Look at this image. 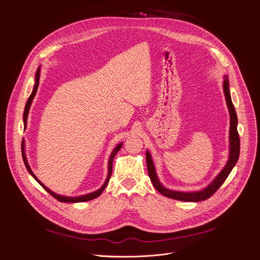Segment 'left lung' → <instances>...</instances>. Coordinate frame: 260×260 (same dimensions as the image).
Here are the masks:
<instances>
[{"label":"left lung","instance_id":"left-lung-1","mask_svg":"<svg viewBox=\"0 0 260 260\" xmlns=\"http://www.w3.org/2000/svg\"><path fill=\"white\" fill-rule=\"evenodd\" d=\"M222 86H223V93H224V97H225V101H226V105H228L230 117H231L230 156H229V160H228L225 166L219 172V175L212 181V183L210 185H208V187H206L205 189H203L201 191H197V192L172 191V190H168L165 187H163L161 185V183L159 182L157 175H156L155 168H154V163L152 161L151 155H150L149 151H147L146 152V160H147V168H148V174H149L150 180H151L154 188L163 196L168 197L170 199H176L179 201H186V202H199V201L206 200V199L210 198L220 188V186L224 183V181L231 174L232 169L236 165V163L239 159V155H240V138H239L238 129H237L238 117H237V113H236L235 107L232 102L231 93H230V89H229L230 83H229V79H228L226 75L224 76Z\"/></svg>","mask_w":260,"mask_h":260}]
</instances>
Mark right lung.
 <instances>
[{
  "mask_svg": "<svg viewBox=\"0 0 260 260\" xmlns=\"http://www.w3.org/2000/svg\"><path fill=\"white\" fill-rule=\"evenodd\" d=\"M40 73H41V68L39 67L38 70H37V73H36V82H35V86H34V90H32V93L31 95L29 96L27 102H26V105H25V108H24V113H23V121H24V127L26 128V122H27V116H28V111H29V108H30V105L32 103V100L37 94V91H38V86H39V83H40ZM122 144L123 143H120L118 144L115 149L112 151L111 155H110V158H109V161H108V176H107V179L104 183V185L97 191L93 192V193H90V194H86V195H83V196H79V197H66V196H61V195H58V194H55L54 192H52L51 190H49L45 185H43V183L40 182V180L35 176L34 172L31 171L29 165H28V162H27V159H26V156H25V152H24V141H22V147H21V150H22V157H23V161H24V164H25V167L26 169L28 170L29 174L35 178V180L49 193L51 194L55 199H57L58 201L60 202H68V203H75V202H85V201H90V200H93L97 197H99L102 192L105 190L106 186L108 185V182L111 178V175H112V162H113V158L114 156L116 155V153L120 150V148L122 147Z\"/></svg>",
  "mask_w": 260,
  "mask_h": 260,
  "instance_id": "add662e5",
  "label": "right lung"
}]
</instances>
